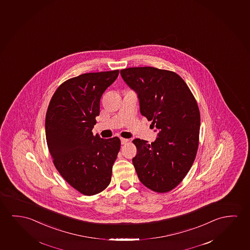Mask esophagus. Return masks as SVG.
<instances>
[{
    "label": "esophagus",
    "instance_id": "obj_1",
    "mask_svg": "<svg viewBox=\"0 0 250 250\" xmlns=\"http://www.w3.org/2000/svg\"><path fill=\"white\" fill-rule=\"evenodd\" d=\"M120 140H121V144H122V145H125V144L129 141L128 139H123V138H122V139H120Z\"/></svg>",
    "mask_w": 250,
    "mask_h": 250
}]
</instances>
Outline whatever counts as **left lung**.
I'll use <instances>...</instances> for the list:
<instances>
[{
    "instance_id": "left-lung-1",
    "label": "left lung",
    "mask_w": 250,
    "mask_h": 250,
    "mask_svg": "<svg viewBox=\"0 0 250 250\" xmlns=\"http://www.w3.org/2000/svg\"><path fill=\"white\" fill-rule=\"evenodd\" d=\"M138 94L140 112L158 131L155 142L136 139L132 164L139 180L155 192L180 184L196 158L199 144L200 112L185 81L174 72L151 66L120 71Z\"/></svg>"
}]
</instances>
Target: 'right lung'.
Here are the masks:
<instances>
[{
	"mask_svg": "<svg viewBox=\"0 0 250 250\" xmlns=\"http://www.w3.org/2000/svg\"><path fill=\"white\" fill-rule=\"evenodd\" d=\"M119 73V70L84 73L67 80L54 92L46 111V144L54 166L85 196L107 187L120 150L118 137L101 139L92 132L101 96Z\"/></svg>",
	"mask_w": 250,
	"mask_h": 250,
	"instance_id": "right-lung-1",
	"label": "right lung"
}]
</instances>
